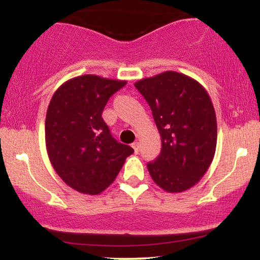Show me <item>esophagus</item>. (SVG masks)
<instances>
[{
    "label": "esophagus",
    "instance_id": "34e87169",
    "mask_svg": "<svg viewBox=\"0 0 260 260\" xmlns=\"http://www.w3.org/2000/svg\"><path fill=\"white\" fill-rule=\"evenodd\" d=\"M131 147H133L135 152H138V149H140V143H138V142H134V143L131 144Z\"/></svg>",
    "mask_w": 260,
    "mask_h": 260
}]
</instances>
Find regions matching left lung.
Segmentation results:
<instances>
[{
  "label": "left lung",
  "instance_id": "left-lung-1",
  "mask_svg": "<svg viewBox=\"0 0 260 260\" xmlns=\"http://www.w3.org/2000/svg\"><path fill=\"white\" fill-rule=\"evenodd\" d=\"M150 106L161 135L158 157L147 167L168 193L195 186L214 158L216 117L205 87L186 74L167 71L135 83Z\"/></svg>",
  "mask_w": 260,
  "mask_h": 260
}]
</instances>
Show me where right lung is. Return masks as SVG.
I'll return each mask as SVG.
<instances>
[{"label":"right lung","mask_w":260,"mask_h":260,"mask_svg":"<svg viewBox=\"0 0 260 260\" xmlns=\"http://www.w3.org/2000/svg\"><path fill=\"white\" fill-rule=\"evenodd\" d=\"M125 84L84 74L65 81L49 102L45 122L49 161L63 182L77 191L101 194L134 152L111 136L102 118L109 98Z\"/></svg>","instance_id":"1"}]
</instances>
